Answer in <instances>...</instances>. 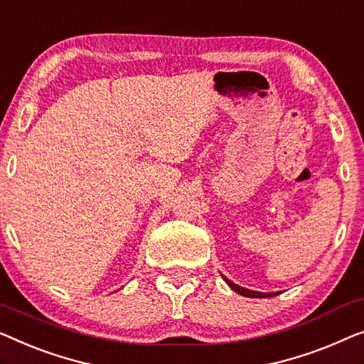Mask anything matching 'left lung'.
I'll return each mask as SVG.
<instances>
[{
	"instance_id": "8db88e82",
	"label": "left lung",
	"mask_w": 364,
	"mask_h": 364,
	"mask_svg": "<svg viewBox=\"0 0 364 364\" xmlns=\"http://www.w3.org/2000/svg\"><path fill=\"white\" fill-rule=\"evenodd\" d=\"M223 279H225V282L228 284V286L233 289L235 292H238V294H241V296H245V297H255V299H261V297H274V296H277L279 292H271V294H266V292H256V291H250V289H245V287H241V286H238V284H235V282H231L230 279H226L225 276H223Z\"/></svg>"
}]
</instances>
